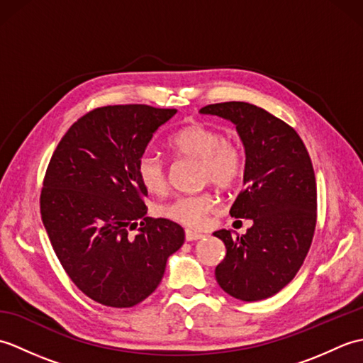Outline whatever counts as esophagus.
<instances>
[{"label":"esophagus","instance_id":"obj_1","mask_svg":"<svg viewBox=\"0 0 363 363\" xmlns=\"http://www.w3.org/2000/svg\"><path fill=\"white\" fill-rule=\"evenodd\" d=\"M199 238H204V235L199 234V233H195V230H190V229L186 230V240H187V242L199 240Z\"/></svg>","mask_w":363,"mask_h":363}]
</instances>
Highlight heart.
Returning a JSON list of instances; mask_svg holds the SVG:
<instances>
[{"label":"heart","instance_id":"obj_1","mask_svg":"<svg viewBox=\"0 0 363 363\" xmlns=\"http://www.w3.org/2000/svg\"><path fill=\"white\" fill-rule=\"evenodd\" d=\"M168 145L179 156L198 159L199 179L211 181L220 189L234 187L245 173V154L240 146L228 140L221 130L203 123L179 129L169 137ZM137 174L150 194L164 195L167 191V164L160 154L143 152L137 160ZM217 203L212 191H201L176 196L162 204L159 212L187 228H201Z\"/></svg>","mask_w":363,"mask_h":363}]
</instances>
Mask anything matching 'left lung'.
<instances>
[{"mask_svg": "<svg viewBox=\"0 0 363 363\" xmlns=\"http://www.w3.org/2000/svg\"><path fill=\"white\" fill-rule=\"evenodd\" d=\"M199 112L235 125L245 146V189L229 213L252 221L243 235L215 230L226 246L215 277L240 301L269 298L295 277L313 238L317 182L309 152L295 129L262 107L229 101Z\"/></svg>", "mask_w": 363, "mask_h": 363, "instance_id": "1", "label": "left lung"}]
</instances>
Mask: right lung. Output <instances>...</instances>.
<instances>
[{
	"label": "right lung",
	"instance_id": "obj_1",
	"mask_svg": "<svg viewBox=\"0 0 363 363\" xmlns=\"http://www.w3.org/2000/svg\"><path fill=\"white\" fill-rule=\"evenodd\" d=\"M176 112L98 107L67 130L46 168L40 213L52 250L76 287L103 306L142 303L184 243L177 223L146 217L148 190L137 174L138 157Z\"/></svg>",
	"mask_w": 363,
	"mask_h": 363
}]
</instances>
